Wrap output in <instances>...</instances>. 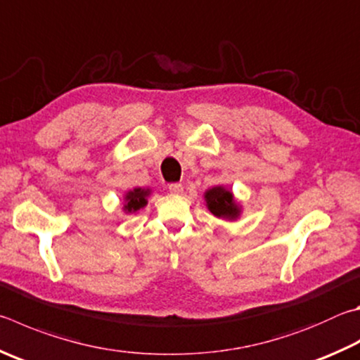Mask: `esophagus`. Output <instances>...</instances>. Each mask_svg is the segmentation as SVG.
<instances>
[{"instance_id": "1", "label": "esophagus", "mask_w": 360, "mask_h": 360, "mask_svg": "<svg viewBox=\"0 0 360 360\" xmlns=\"http://www.w3.org/2000/svg\"><path fill=\"white\" fill-rule=\"evenodd\" d=\"M168 192L169 193H182V186L178 184V182H173V184L168 186Z\"/></svg>"}]
</instances>
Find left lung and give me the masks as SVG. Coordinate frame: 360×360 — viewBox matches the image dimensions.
Instances as JSON below:
<instances>
[{
	"mask_svg": "<svg viewBox=\"0 0 360 360\" xmlns=\"http://www.w3.org/2000/svg\"><path fill=\"white\" fill-rule=\"evenodd\" d=\"M205 198L207 202V209L215 217L233 220L239 215V207L234 205L231 192L225 191L224 187L211 188V191L206 192Z\"/></svg>",
	"mask_w": 360,
	"mask_h": 360,
	"instance_id": "obj_1",
	"label": "left lung"
}]
</instances>
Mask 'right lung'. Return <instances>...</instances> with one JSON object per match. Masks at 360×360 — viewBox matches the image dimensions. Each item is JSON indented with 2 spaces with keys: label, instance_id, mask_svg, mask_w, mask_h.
Returning a JSON list of instances; mask_svg holds the SVG:
<instances>
[{
  "label": "right lung",
  "instance_id": "obj_1",
  "mask_svg": "<svg viewBox=\"0 0 360 360\" xmlns=\"http://www.w3.org/2000/svg\"><path fill=\"white\" fill-rule=\"evenodd\" d=\"M146 195H149V191H145V188H135V191L129 192L126 195V207L127 211H139L140 207L146 205Z\"/></svg>",
  "mask_w": 360,
  "mask_h": 360
}]
</instances>
